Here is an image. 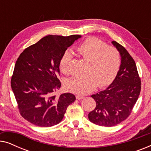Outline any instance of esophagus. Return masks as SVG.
Listing matches in <instances>:
<instances>
[{
	"label": "esophagus",
	"mask_w": 151,
	"mask_h": 151,
	"mask_svg": "<svg viewBox=\"0 0 151 151\" xmlns=\"http://www.w3.org/2000/svg\"><path fill=\"white\" fill-rule=\"evenodd\" d=\"M76 98H77L78 100H82V99L84 98V96H76Z\"/></svg>",
	"instance_id": "esophagus-1"
}]
</instances>
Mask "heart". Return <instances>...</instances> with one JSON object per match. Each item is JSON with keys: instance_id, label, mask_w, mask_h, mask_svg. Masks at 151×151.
Returning a JSON list of instances; mask_svg holds the SVG:
<instances>
[{"instance_id": "1", "label": "heart", "mask_w": 151, "mask_h": 151, "mask_svg": "<svg viewBox=\"0 0 151 151\" xmlns=\"http://www.w3.org/2000/svg\"><path fill=\"white\" fill-rule=\"evenodd\" d=\"M77 51L83 58L89 61V74L69 79L66 83L68 90L84 95L93 91L97 85L104 87L114 80L121 65L120 54L116 48L108 46L98 38L90 37L78 47ZM71 59V53L65 51L60 61V69L63 73H69Z\"/></svg>"}]
</instances>
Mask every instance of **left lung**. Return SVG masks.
<instances>
[{
  "instance_id": "left-lung-1",
  "label": "left lung",
  "mask_w": 151,
  "mask_h": 151,
  "mask_svg": "<svg viewBox=\"0 0 151 151\" xmlns=\"http://www.w3.org/2000/svg\"><path fill=\"white\" fill-rule=\"evenodd\" d=\"M111 42L120 54V67L106 89L92 95L96 106L88 115L92 123L107 127L118 124L129 116L141 91V80L133 58L119 43Z\"/></svg>"
}]
</instances>
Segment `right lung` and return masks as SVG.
<instances>
[{
  "label": "right lung",
  "instance_id": "add662e5",
  "mask_svg": "<svg viewBox=\"0 0 151 151\" xmlns=\"http://www.w3.org/2000/svg\"><path fill=\"white\" fill-rule=\"evenodd\" d=\"M80 35H49L24 49L16 61L11 80L20 115L41 127L56 125L69 105L76 100L70 93L58 97L53 93L61 86L58 76L60 61Z\"/></svg>",
  "mask_w": 151,
  "mask_h": 151
}]
</instances>
